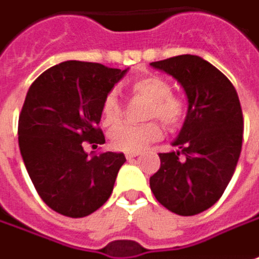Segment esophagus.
Listing matches in <instances>:
<instances>
[{"label": "esophagus", "mask_w": 259, "mask_h": 259, "mask_svg": "<svg viewBox=\"0 0 259 259\" xmlns=\"http://www.w3.org/2000/svg\"><path fill=\"white\" fill-rule=\"evenodd\" d=\"M138 154H140V153H126L125 157H126V160H133V158H135Z\"/></svg>", "instance_id": "34e87169"}]
</instances>
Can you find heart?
I'll return each instance as SVG.
<instances>
[{
  "label": "heart",
  "mask_w": 259,
  "mask_h": 259,
  "mask_svg": "<svg viewBox=\"0 0 259 259\" xmlns=\"http://www.w3.org/2000/svg\"><path fill=\"white\" fill-rule=\"evenodd\" d=\"M134 96L145 98L150 101L147 106V118H158L167 126H179L186 116V105L182 99L174 96L171 85L160 76H145L135 80L130 86ZM122 116V106L115 92L105 96L102 104V124L112 126ZM161 135L160 125L157 122L145 124H119L109 133V143L112 148L119 151L135 153L143 150L145 145L158 140Z\"/></svg>",
  "instance_id": "heart-1"
}]
</instances>
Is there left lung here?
<instances>
[{"label": "left lung", "instance_id": "obj_1", "mask_svg": "<svg viewBox=\"0 0 259 259\" xmlns=\"http://www.w3.org/2000/svg\"><path fill=\"white\" fill-rule=\"evenodd\" d=\"M150 66L173 76L189 102L171 143L179 150L158 154L161 165L150 177V187L168 210L193 216L219 200L236 168L244 134L239 98L231 80L199 56H176Z\"/></svg>", "mask_w": 259, "mask_h": 259}]
</instances>
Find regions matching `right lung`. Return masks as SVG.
<instances>
[{
    "mask_svg": "<svg viewBox=\"0 0 259 259\" xmlns=\"http://www.w3.org/2000/svg\"><path fill=\"white\" fill-rule=\"evenodd\" d=\"M128 69L67 60L30 86L18 118V145L37 193L69 218L94 213L109 199L122 153L88 157L83 141L104 144L102 104Z\"/></svg>",
    "mask_w": 259,
    "mask_h": 259,
    "instance_id": "add662e5",
    "label": "right lung"
}]
</instances>
